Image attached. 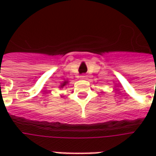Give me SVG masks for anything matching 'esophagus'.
<instances>
[{
	"label": "esophagus",
	"instance_id": "34e87169",
	"mask_svg": "<svg viewBox=\"0 0 156 156\" xmlns=\"http://www.w3.org/2000/svg\"><path fill=\"white\" fill-rule=\"evenodd\" d=\"M86 77H87V75H81V79H86Z\"/></svg>",
	"mask_w": 156,
	"mask_h": 156
}]
</instances>
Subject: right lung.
<instances>
[{
    "instance_id": "add662e5",
    "label": "right lung",
    "mask_w": 156,
    "mask_h": 156,
    "mask_svg": "<svg viewBox=\"0 0 156 156\" xmlns=\"http://www.w3.org/2000/svg\"><path fill=\"white\" fill-rule=\"evenodd\" d=\"M68 83H69V81H62V83H61V85H60V88H63V87H65L67 85H68Z\"/></svg>"
}]
</instances>
